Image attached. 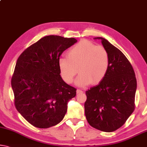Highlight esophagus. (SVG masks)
Here are the masks:
<instances>
[{"mask_svg":"<svg viewBox=\"0 0 147 147\" xmlns=\"http://www.w3.org/2000/svg\"><path fill=\"white\" fill-rule=\"evenodd\" d=\"M77 93L79 94V93H81V92H83V91H82V90L81 89H77Z\"/></svg>","mask_w":147,"mask_h":147,"instance_id":"esophagus-1","label":"esophagus"}]
</instances>
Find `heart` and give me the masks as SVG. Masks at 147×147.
<instances>
[{
    "label": "heart",
    "mask_w": 147,
    "mask_h": 147,
    "mask_svg": "<svg viewBox=\"0 0 147 147\" xmlns=\"http://www.w3.org/2000/svg\"><path fill=\"white\" fill-rule=\"evenodd\" d=\"M67 56L58 60V67L63 80L68 84L78 71L80 73L75 81L78 86L98 84L105 79L109 69L108 51L87 40L77 43L67 52Z\"/></svg>",
    "instance_id": "heart-1"
}]
</instances>
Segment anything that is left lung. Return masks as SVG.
I'll use <instances>...</instances> for the list:
<instances>
[{
    "instance_id": "left-lung-1",
    "label": "left lung",
    "mask_w": 147,
    "mask_h": 147,
    "mask_svg": "<svg viewBox=\"0 0 147 147\" xmlns=\"http://www.w3.org/2000/svg\"><path fill=\"white\" fill-rule=\"evenodd\" d=\"M104 48L110 58L105 79L85 92V114L92 127L105 132L121 127L135 109L137 80L129 61L118 48L102 37Z\"/></svg>"
}]
</instances>
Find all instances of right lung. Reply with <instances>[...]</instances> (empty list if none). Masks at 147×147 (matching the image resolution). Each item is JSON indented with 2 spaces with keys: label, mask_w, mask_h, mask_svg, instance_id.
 <instances>
[{
  "label": "right lung",
  "mask_w": 147,
  "mask_h": 147,
  "mask_svg": "<svg viewBox=\"0 0 147 147\" xmlns=\"http://www.w3.org/2000/svg\"><path fill=\"white\" fill-rule=\"evenodd\" d=\"M78 42L58 35L44 37L26 49L16 64L11 81L18 111L31 125L49 128L59 123L76 89L60 76L58 60Z\"/></svg>",
  "instance_id": "obj_1"
}]
</instances>
